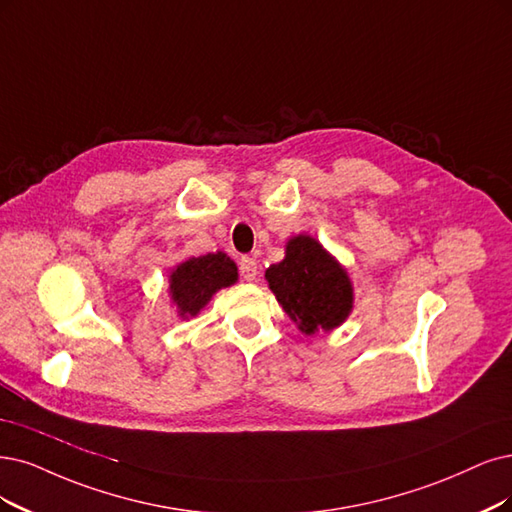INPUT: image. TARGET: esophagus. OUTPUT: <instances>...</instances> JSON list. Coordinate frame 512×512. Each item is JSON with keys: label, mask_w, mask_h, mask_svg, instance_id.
<instances>
[{"label": "esophagus", "mask_w": 512, "mask_h": 512, "mask_svg": "<svg viewBox=\"0 0 512 512\" xmlns=\"http://www.w3.org/2000/svg\"><path fill=\"white\" fill-rule=\"evenodd\" d=\"M238 270H240L242 280L251 282L257 278V261L253 257H242L238 263Z\"/></svg>", "instance_id": "1"}]
</instances>
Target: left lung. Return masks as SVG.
I'll list each match as a JSON object with an SVG mask.
<instances>
[{"mask_svg":"<svg viewBox=\"0 0 512 512\" xmlns=\"http://www.w3.org/2000/svg\"><path fill=\"white\" fill-rule=\"evenodd\" d=\"M266 278L278 304L306 335L335 329L352 310L348 274L310 236H295L287 257L270 266Z\"/></svg>","mask_w":512,"mask_h":512,"instance_id":"8db88e82","label":"left lung"}]
</instances>
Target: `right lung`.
Returning <instances> with one entry per match:
<instances>
[{
	"label": "right lung",
	"mask_w": 512,
	"mask_h": 512,
	"mask_svg": "<svg viewBox=\"0 0 512 512\" xmlns=\"http://www.w3.org/2000/svg\"><path fill=\"white\" fill-rule=\"evenodd\" d=\"M238 278L236 263L225 253H208L183 261L170 274V297L179 316H196L219 289L234 285Z\"/></svg>",
	"instance_id": "right-lung-1"
}]
</instances>
